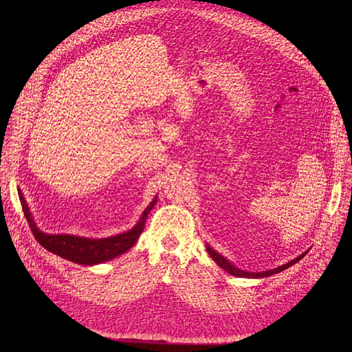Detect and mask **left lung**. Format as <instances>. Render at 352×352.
Masks as SVG:
<instances>
[{"instance_id":"1","label":"left lung","mask_w":352,"mask_h":352,"mask_svg":"<svg viewBox=\"0 0 352 352\" xmlns=\"http://www.w3.org/2000/svg\"><path fill=\"white\" fill-rule=\"evenodd\" d=\"M207 251H208V254L211 255L212 260H214L221 268L226 270L228 274H231V275H234V276H239V278H264V276H270V275H274V274H276V272H281V271L287 270L288 267H291V265H294V264H297L300 260H302V258H304L305 254H307V252H304V254H301L300 256L295 258V260H292V261H289V263H287V264H284V265H281V267H276V268H274V270H270V271H264V272H248V271H243V270H239V268L234 267L228 260H226V258H224L223 255H219L217 251H214L210 245H207Z\"/></svg>"}]
</instances>
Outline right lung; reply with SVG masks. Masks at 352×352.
Listing matches in <instances>:
<instances>
[{
  "label": "right lung",
  "instance_id": "add662e5",
  "mask_svg": "<svg viewBox=\"0 0 352 352\" xmlns=\"http://www.w3.org/2000/svg\"><path fill=\"white\" fill-rule=\"evenodd\" d=\"M18 194H20V201H21L24 215L27 218V223L36 241H38L47 251L81 265H94V264L109 261L131 248L140 238L145 227V219L157 202V198L151 201V204L144 210L140 221L135 224L134 228L114 236L94 239V238H84V236L69 235V234L43 232L40 228H36L34 218L31 217L30 208L27 207V202L21 191Z\"/></svg>",
  "mask_w": 352,
  "mask_h": 352
}]
</instances>
